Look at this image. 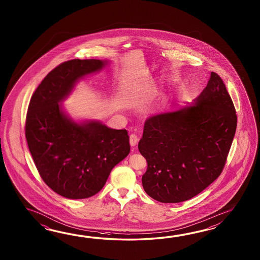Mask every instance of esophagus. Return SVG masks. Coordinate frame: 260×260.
<instances>
[{
    "label": "esophagus",
    "mask_w": 260,
    "mask_h": 260,
    "mask_svg": "<svg viewBox=\"0 0 260 260\" xmlns=\"http://www.w3.org/2000/svg\"><path fill=\"white\" fill-rule=\"evenodd\" d=\"M138 143V138L135 135V134H131L130 135V145L132 146V147H135V146H137Z\"/></svg>",
    "instance_id": "esophagus-1"
}]
</instances>
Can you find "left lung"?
I'll return each mask as SVG.
<instances>
[{
	"label": "left lung",
	"instance_id": "left-lung-1",
	"mask_svg": "<svg viewBox=\"0 0 260 260\" xmlns=\"http://www.w3.org/2000/svg\"><path fill=\"white\" fill-rule=\"evenodd\" d=\"M237 126L226 85L216 72L203 92L174 112L149 117L138 149L148 162L146 193L160 203L191 199L220 176Z\"/></svg>",
	"mask_w": 260,
	"mask_h": 260
}]
</instances>
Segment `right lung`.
Returning a JSON list of instances; mask_svg holds the SVG:
<instances>
[{
    "label": "right lung",
    "mask_w": 260,
    "mask_h": 260,
    "mask_svg": "<svg viewBox=\"0 0 260 260\" xmlns=\"http://www.w3.org/2000/svg\"><path fill=\"white\" fill-rule=\"evenodd\" d=\"M107 60L65 61L45 76L28 105L25 135L40 176L68 199H85L104 187L111 171L130 152L125 129L96 121L78 123L59 104L80 79L100 72Z\"/></svg>",
    "instance_id": "1"
}]
</instances>
